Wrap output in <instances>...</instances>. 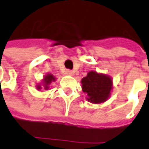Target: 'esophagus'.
I'll return each instance as SVG.
<instances>
[{
    "mask_svg": "<svg viewBox=\"0 0 149 149\" xmlns=\"http://www.w3.org/2000/svg\"><path fill=\"white\" fill-rule=\"evenodd\" d=\"M72 73H73V72H72V71H71V70H67L66 71V74L67 75H69V76H72Z\"/></svg>",
    "mask_w": 149,
    "mask_h": 149,
    "instance_id": "34e87169",
    "label": "esophagus"
}]
</instances>
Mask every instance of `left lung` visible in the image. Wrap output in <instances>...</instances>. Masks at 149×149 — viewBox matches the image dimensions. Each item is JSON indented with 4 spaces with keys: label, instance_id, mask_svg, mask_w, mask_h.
Returning a JSON list of instances; mask_svg holds the SVG:
<instances>
[{
    "label": "left lung",
    "instance_id": "1",
    "mask_svg": "<svg viewBox=\"0 0 149 149\" xmlns=\"http://www.w3.org/2000/svg\"><path fill=\"white\" fill-rule=\"evenodd\" d=\"M82 91L86 94V100L92 104H102L110 97L113 80L108 75L91 71L81 79Z\"/></svg>",
    "mask_w": 149,
    "mask_h": 149
}]
</instances>
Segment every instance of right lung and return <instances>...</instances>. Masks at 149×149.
Returning a JSON list of instances; mask_svg holds the SVG:
<instances>
[{
	"mask_svg": "<svg viewBox=\"0 0 149 149\" xmlns=\"http://www.w3.org/2000/svg\"><path fill=\"white\" fill-rule=\"evenodd\" d=\"M55 79L56 78H55L52 74H49V73L46 74L45 77H44V78H43V81H42V85H43V86H42L44 87L45 90H49L50 83L52 82V81H54ZM42 86L39 84V85L36 86V89H37V90H40V89L42 88Z\"/></svg>",
	"mask_w": 149,
	"mask_h": 149,
	"instance_id": "obj_1",
	"label": "right lung"
}]
</instances>
